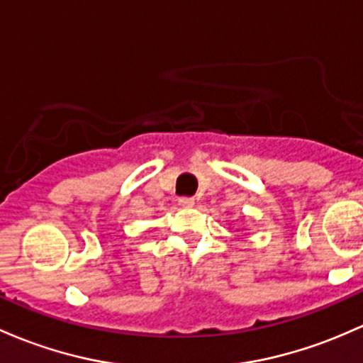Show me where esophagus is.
I'll use <instances>...</instances> for the list:
<instances>
[{
  "mask_svg": "<svg viewBox=\"0 0 363 363\" xmlns=\"http://www.w3.org/2000/svg\"><path fill=\"white\" fill-rule=\"evenodd\" d=\"M179 205H181V207H193L194 205V198H191V196H181L179 198Z\"/></svg>",
  "mask_w": 363,
  "mask_h": 363,
  "instance_id": "1",
  "label": "esophagus"
}]
</instances>
